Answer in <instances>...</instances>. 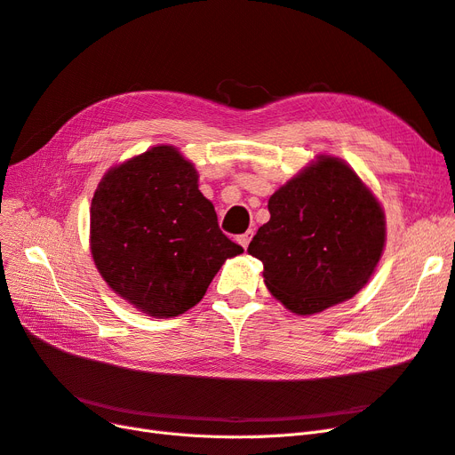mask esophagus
Instances as JSON below:
<instances>
[{
  "instance_id": "34e87169",
  "label": "esophagus",
  "mask_w": 455,
  "mask_h": 455,
  "mask_svg": "<svg viewBox=\"0 0 455 455\" xmlns=\"http://www.w3.org/2000/svg\"><path fill=\"white\" fill-rule=\"evenodd\" d=\"M252 235L254 233L252 231H246V233H243V235H239V244L243 246V249H246V246H249V243H251V239H252Z\"/></svg>"
}]
</instances>
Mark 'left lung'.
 Returning <instances> with one entry per match:
<instances>
[{
    "mask_svg": "<svg viewBox=\"0 0 455 455\" xmlns=\"http://www.w3.org/2000/svg\"><path fill=\"white\" fill-rule=\"evenodd\" d=\"M269 222L249 244L264 283L296 315L351 299L385 246V212L346 161L319 156L267 201Z\"/></svg>",
    "mask_w": 455,
    "mask_h": 455,
    "instance_id": "obj_1",
    "label": "left lung"
}]
</instances>
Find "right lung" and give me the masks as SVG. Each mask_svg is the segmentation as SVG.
<instances>
[{
    "label": "right lung",
    "mask_w": 455,
    "mask_h": 455,
    "mask_svg": "<svg viewBox=\"0 0 455 455\" xmlns=\"http://www.w3.org/2000/svg\"><path fill=\"white\" fill-rule=\"evenodd\" d=\"M241 252L220 231L196 164L174 146L116 164L94 191V266L116 294L156 319L197 306L224 261Z\"/></svg>",
    "instance_id": "right-lung-1"
}]
</instances>
